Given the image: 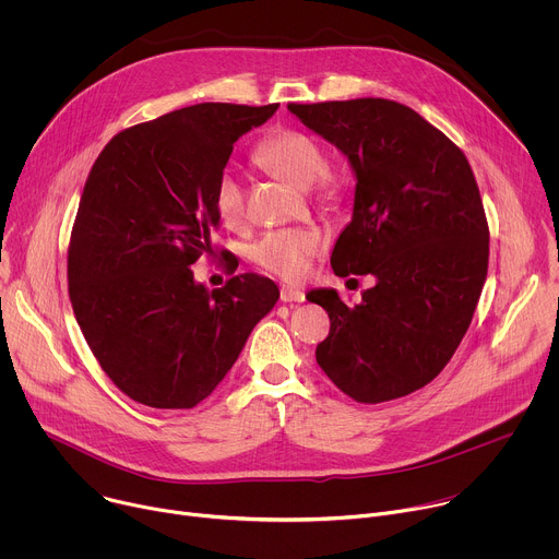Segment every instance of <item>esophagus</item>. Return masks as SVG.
<instances>
[{"label": "esophagus", "instance_id": "obj_1", "mask_svg": "<svg viewBox=\"0 0 559 559\" xmlns=\"http://www.w3.org/2000/svg\"><path fill=\"white\" fill-rule=\"evenodd\" d=\"M281 300L283 302H302L305 292L298 287H281Z\"/></svg>", "mask_w": 559, "mask_h": 559}]
</instances>
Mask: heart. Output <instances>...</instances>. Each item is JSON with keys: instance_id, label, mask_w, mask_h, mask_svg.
Masks as SVG:
<instances>
[{"instance_id": "heart-1", "label": "heart", "mask_w": 559, "mask_h": 559, "mask_svg": "<svg viewBox=\"0 0 559 559\" xmlns=\"http://www.w3.org/2000/svg\"><path fill=\"white\" fill-rule=\"evenodd\" d=\"M257 162L298 190H309L328 170V156L313 136L300 130H278L267 136L259 150ZM323 194L336 197V183L323 177ZM214 210L227 227H238L246 218V192L234 173H223L214 188ZM323 250V238L309 227L274 229L263 234L250 248V261L261 270L285 281L305 276L309 263Z\"/></svg>"}]
</instances>
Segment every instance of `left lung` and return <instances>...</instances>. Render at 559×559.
<instances>
[{"instance_id":"left-lung-1","label":"left lung","mask_w":559,"mask_h":559,"mask_svg":"<svg viewBox=\"0 0 559 559\" xmlns=\"http://www.w3.org/2000/svg\"><path fill=\"white\" fill-rule=\"evenodd\" d=\"M336 145L356 179L352 221L332 252L336 276L371 274L358 305L332 287L307 300L330 313L316 362L358 403L431 382L464 338L489 265V227L462 150L389 99L287 106Z\"/></svg>"}]
</instances>
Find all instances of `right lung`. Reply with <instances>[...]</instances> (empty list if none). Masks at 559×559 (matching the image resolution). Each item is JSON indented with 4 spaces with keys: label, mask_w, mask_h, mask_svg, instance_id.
I'll use <instances>...</instances> for the list:
<instances>
[{
    "label": "right lung",
    "mask_w": 559,
    "mask_h": 559,
    "mask_svg": "<svg viewBox=\"0 0 559 559\" xmlns=\"http://www.w3.org/2000/svg\"><path fill=\"white\" fill-rule=\"evenodd\" d=\"M276 110H175L112 136L88 175L70 236L68 294L102 369L141 405L192 409L205 401L278 300L276 283L259 274L207 289L192 272L214 252V188L234 143Z\"/></svg>",
    "instance_id": "add662e5"
}]
</instances>
